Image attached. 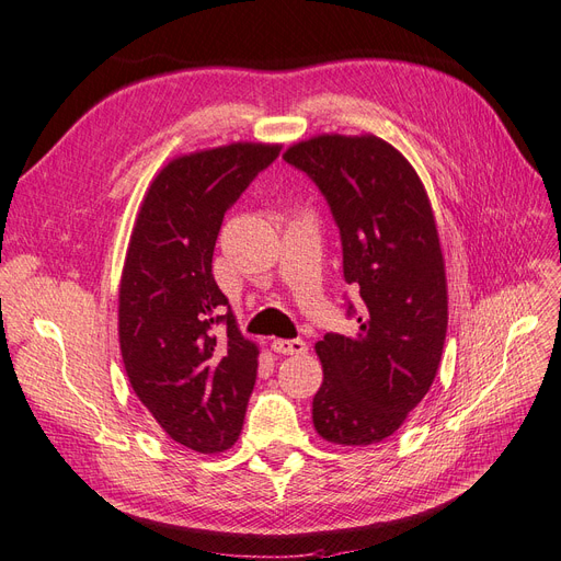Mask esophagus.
<instances>
[{"label": "esophagus", "instance_id": "1", "mask_svg": "<svg viewBox=\"0 0 561 561\" xmlns=\"http://www.w3.org/2000/svg\"><path fill=\"white\" fill-rule=\"evenodd\" d=\"M273 350L277 354H284V356H294V354L298 356V354L307 352V342H302V340H275Z\"/></svg>", "mask_w": 561, "mask_h": 561}]
</instances>
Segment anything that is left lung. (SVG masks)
<instances>
[{
	"instance_id": "left-lung-1",
	"label": "left lung",
	"mask_w": 561,
	"mask_h": 561,
	"mask_svg": "<svg viewBox=\"0 0 561 561\" xmlns=\"http://www.w3.org/2000/svg\"><path fill=\"white\" fill-rule=\"evenodd\" d=\"M284 160L329 201L342 270L360 296L358 331L327 333L314 345L323 366L314 428L333 445L382 443L440 366L447 279L436 216L408 158L375 135H317L288 147Z\"/></svg>"
}]
</instances>
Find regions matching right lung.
Listing matches in <instances>:
<instances>
[{
    "mask_svg": "<svg viewBox=\"0 0 561 561\" xmlns=\"http://www.w3.org/2000/svg\"><path fill=\"white\" fill-rule=\"evenodd\" d=\"M234 141L172 158L144 193L118 286V342L137 399L174 443L216 455L238 440L259 345L211 275L224 214L279 156ZM216 322L227 323L216 334Z\"/></svg>",
    "mask_w": 561,
    "mask_h": 561,
    "instance_id": "add662e5",
    "label": "right lung"
}]
</instances>
